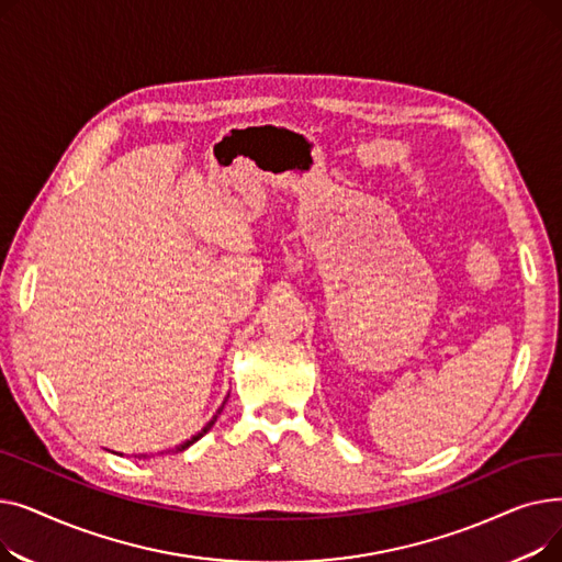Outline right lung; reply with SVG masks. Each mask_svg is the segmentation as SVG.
I'll list each match as a JSON object with an SVG mask.
<instances>
[{
  "label": "right lung",
  "instance_id": "1",
  "mask_svg": "<svg viewBox=\"0 0 562 562\" xmlns=\"http://www.w3.org/2000/svg\"><path fill=\"white\" fill-rule=\"evenodd\" d=\"M221 412H223V407H221V409H218V412H216V415H214V419H212V422H210V424H206V426H204V428H202V430H200V432H198V435H195V437H191V439H189V441H184V445H182V447H177V451H182V449H187V447H191V445H193V441H198V439H200V437H202V435H204V432H206V430H210V428H212V426H214V424H216V419H218V415H221ZM140 458H145V456H140Z\"/></svg>",
  "mask_w": 562,
  "mask_h": 562
}]
</instances>
